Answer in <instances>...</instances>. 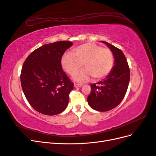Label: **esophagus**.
<instances>
[{
    "label": "esophagus",
    "mask_w": 156,
    "mask_h": 156,
    "mask_svg": "<svg viewBox=\"0 0 156 156\" xmlns=\"http://www.w3.org/2000/svg\"><path fill=\"white\" fill-rule=\"evenodd\" d=\"M82 86H83V84H78V83H75V84H74V87H75V88L81 87Z\"/></svg>",
    "instance_id": "34e87169"
}]
</instances>
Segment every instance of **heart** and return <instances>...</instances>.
Segmentation results:
<instances>
[{"instance_id": "heart-1", "label": "heart", "mask_w": 156, "mask_h": 156, "mask_svg": "<svg viewBox=\"0 0 156 156\" xmlns=\"http://www.w3.org/2000/svg\"><path fill=\"white\" fill-rule=\"evenodd\" d=\"M60 64L70 75H73L82 67L85 68L73 77L75 81L86 82L93 77L100 79L109 74L114 64L112 51L94 43H86L73 49V53H65Z\"/></svg>"}]
</instances>
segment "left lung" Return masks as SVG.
<instances>
[{
  "instance_id": "8db88e82",
  "label": "left lung",
  "mask_w": 156,
  "mask_h": 156,
  "mask_svg": "<svg viewBox=\"0 0 156 156\" xmlns=\"http://www.w3.org/2000/svg\"><path fill=\"white\" fill-rule=\"evenodd\" d=\"M101 42L112 51L114 65L104 79L97 83L98 84H91V92L87 101L93 109L105 112L119 105L124 99L129 85L130 70L123 52L106 41Z\"/></svg>"
}]
</instances>
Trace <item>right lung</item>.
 <instances>
[{
  "label": "right lung",
  "instance_id": "obj_1",
  "mask_svg": "<svg viewBox=\"0 0 156 156\" xmlns=\"http://www.w3.org/2000/svg\"><path fill=\"white\" fill-rule=\"evenodd\" d=\"M72 45L68 41L44 45L33 51L23 64L22 89L30 105L41 114L58 115L68 106L73 83L62 70L60 59Z\"/></svg>",
  "mask_w": 156,
  "mask_h": 156
}]
</instances>
